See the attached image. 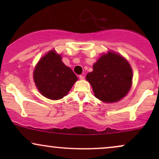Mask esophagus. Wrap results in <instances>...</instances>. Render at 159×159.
Here are the masks:
<instances>
[{
	"label": "esophagus",
	"mask_w": 159,
	"mask_h": 159,
	"mask_svg": "<svg viewBox=\"0 0 159 159\" xmlns=\"http://www.w3.org/2000/svg\"><path fill=\"white\" fill-rule=\"evenodd\" d=\"M79 78L81 80H84V76L81 75H79Z\"/></svg>",
	"instance_id": "1"
}]
</instances>
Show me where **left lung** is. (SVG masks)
<instances>
[{"instance_id":"left-lung-1","label":"left lung","mask_w":159,"mask_h":159,"mask_svg":"<svg viewBox=\"0 0 159 159\" xmlns=\"http://www.w3.org/2000/svg\"><path fill=\"white\" fill-rule=\"evenodd\" d=\"M95 96L105 102H115L123 98L131 88L132 71L125 59L109 52L93 65V71L86 76Z\"/></svg>"}]
</instances>
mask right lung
Masks as SVG:
<instances>
[{
    "mask_svg": "<svg viewBox=\"0 0 159 159\" xmlns=\"http://www.w3.org/2000/svg\"><path fill=\"white\" fill-rule=\"evenodd\" d=\"M34 79L43 96L57 100L68 93L78 78L72 69L61 61V55L51 51L36 65Z\"/></svg>",
    "mask_w": 159,
    "mask_h": 159,
    "instance_id": "right-lung-1",
    "label": "right lung"
}]
</instances>
